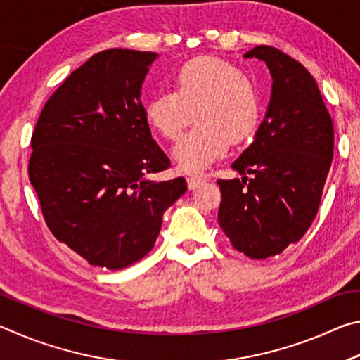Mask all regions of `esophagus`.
<instances>
[{
    "mask_svg": "<svg viewBox=\"0 0 360 360\" xmlns=\"http://www.w3.org/2000/svg\"><path fill=\"white\" fill-rule=\"evenodd\" d=\"M205 182L203 178H200V176H188L187 178V186L191 191H193V188H197L198 186H202Z\"/></svg>",
    "mask_w": 360,
    "mask_h": 360,
    "instance_id": "34e87169",
    "label": "esophagus"
}]
</instances>
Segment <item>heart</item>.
I'll return each instance as SVG.
<instances>
[{"mask_svg": "<svg viewBox=\"0 0 360 360\" xmlns=\"http://www.w3.org/2000/svg\"><path fill=\"white\" fill-rule=\"evenodd\" d=\"M198 127L173 149L179 169L198 173L227 154L230 143L248 141L262 117L260 95L240 68L214 57H198L174 75V90L163 89L146 105L149 124L176 141L191 124Z\"/></svg>", "mask_w": 360, "mask_h": 360, "instance_id": "obj_1", "label": "heart"}]
</instances>
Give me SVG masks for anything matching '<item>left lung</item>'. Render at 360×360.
Masks as SVG:
<instances>
[{
	"label": "left lung",
	"mask_w": 360,
	"mask_h": 360,
	"mask_svg": "<svg viewBox=\"0 0 360 360\" xmlns=\"http://www.w3.org/2000/svg\"><path fill=\"white\" fill-rule=\"evenodd\" d=\"M245 57L266 63L271 96L252 144L231 165L243 178L217 181V221L236 251L260 260L297 243L318 214L333 124L318 84L297 60L270 46Z\"/></svg>",
	"instance_id": "1"
}]
</instances>
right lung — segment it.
<instances>
[{"label": "right lung", "instance_id": "right-lung-1", "mask_svg": "<svg viewBox=\"0 0 360 360\" xmlns=\"http://www.w3.org/2000/svg\"><path fill=\"white\" fill-rule=\"evenodd\" d=\"M157 53L108 49L53 92L32 136L30 182L49 230L90 265L120 270L155 245L162 217L187 191L152 139L141 87Z\"/></svg>", "mask_w": 360, "mask_h": 360}]
</instances>
